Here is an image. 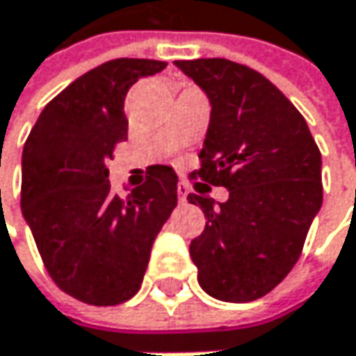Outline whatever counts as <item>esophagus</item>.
<instances>
[{
	"mask_svg": "<svg viewBox=\"0 0 356 356\" xmlns=\"http://www.w3.org/2000/svg\"><path fill=\"white\" fill-rule=\"evenodd\" d=\"M186 197H188V186L186 184H178V200L180 202H186Z\"/></svg>",
	"mask_w": 356,
	"mask_h": 356,
	"instance_id": "1",
	"label": "esophagus"
}]
</instances>
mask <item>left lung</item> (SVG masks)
Returning <instances> with one entry per match:
<instances>
[{"instance_id": "obj_1", "label": "left lung", "mask_w": 356, "mask_h": 356, "mask_svg": "<svg viewBox=\"0 0 356 356\" xmlns=\"http://www.w3.org/2000/svg\"><path fill=\"white\" fill-rule=\"evenodd\" d=\"M176 65L211 100L200 168L191 178L229 191L219 204L188 195L207 219L191 242L199 285L221 301L260 299L301 256L322 207V154L301 112L256 69L219 57Z\"/></svg>"}]
</instances>
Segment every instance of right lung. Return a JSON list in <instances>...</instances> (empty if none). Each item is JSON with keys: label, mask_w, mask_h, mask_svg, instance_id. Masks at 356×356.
Returning <instances> with one entry per match:
<instances>
[{"label": "right lung", "mask_w": 356, "mask_h": 356, "mask_svg": "<svg viewBox=\"0 0 356 356\" xmlns=\"http://www.w3.org/2000/svg\"><path fill=\"white\" fill-rule=\"evenodd\" d=\"M156 59L90 69L40 112L22 152V204L55 285L90 305H118L143 283L152 245L178 202V176L149 165L141 186L111 191L106 161L127 139L124 96Z\"/></svg>", "instance_id": "add662e5"}]
</instances>
